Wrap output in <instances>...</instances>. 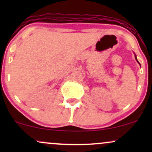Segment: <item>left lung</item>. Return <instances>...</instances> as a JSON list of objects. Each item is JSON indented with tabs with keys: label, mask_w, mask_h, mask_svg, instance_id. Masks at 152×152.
Here are the masks:
<instances>
[{
	"label": "left lung",
	"mask_w": 152,
	"mask_h": 152,
	"mask_svg": "<svg viewBox=\"0 0 152 152\" xmlns=\"http://www.w3.org/2000/svg\"><path fill=\"white\" fill-rule=\"evenodd\" d=\"M135 58H136V59H137V56H135ZM138 62H139V61H138Z\"/></svg>",
	"instance_id": "1"
}]
</instances>
